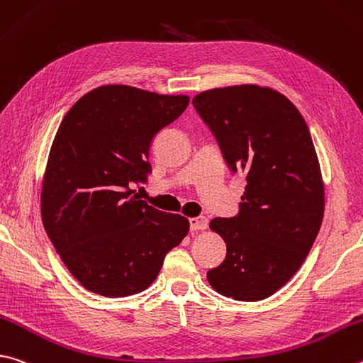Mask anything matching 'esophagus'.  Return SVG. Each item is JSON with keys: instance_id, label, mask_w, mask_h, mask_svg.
Segmentation results:
<instances>
[{"instance_id": "obj_1", "label": "esophagus", "mask_w": 363, "mask_h": 363, "mask_svg": "<svg viewBox=\"0 0 363 363\" xmlns=\"http://www.w3.org/2000/svg\"><path fill=\"white\" fill-rule=\"evenodd\" d=\"M190 223V230H204L208 227V219L204 216H199V217H192V219H189Z\"/></svg>"}]
</instances>
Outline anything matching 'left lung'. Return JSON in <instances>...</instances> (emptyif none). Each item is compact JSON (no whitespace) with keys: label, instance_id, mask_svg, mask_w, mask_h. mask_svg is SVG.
Returning <instances> with one entry per match:
<instances>
[{"label":"left lung","instance_id":"left-lung-1","mask_svg":"<svg viewBox=\"0 0 363 363\" xmlns=\"http://www.w3.org/2000/svg\"><path fill=\"white\" fill-rule=\"evenodd\" d=\"M192 104L228 169L246 174L238 214L209 223L227 255L208 281L235 300H263L296 273L319 233L324 186L311 133L291 100L268 87L206 90Z\"/></svg>","mask_w":363,"mask_h":363}]
</instances>
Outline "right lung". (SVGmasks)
I'll list each match as a JSON object with an SVG mask.
<instances>
[{"label": "right lung", "instance_id": "add662e5", "mask_svg": "<svg viewBox=\"0 0 363 363\" xmlns=\"http://www.w3.org/2000/svg\"><path fill=\"white\" fill-rule=\"evenodd\" d=\"M189 96L103 85L76 101L58 127L41 194L43 223L69 273L90 292L147 289L189 232V220L140 200L149 149Z\"/></svg>", "mask_w": 363, "mask_h": 363}]
</instances>
